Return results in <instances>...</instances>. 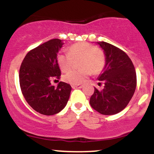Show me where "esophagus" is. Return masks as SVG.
Returning a JSON list of instances; mask_svg holds the SVG:
<instances>
[{"mask_svg": "<svg viewBox=\"0 0 154 154\" xmlns=\"http://www.w3.org/2000/svg\"><path fill=\"white\" fill-rule=\"evenodd\" d=\"M83 87V85H72V88H82Z\"/></svg>", "mask_w": 154, "mask_h": 154, "instance_id": "esophagus-1", "label": "esophagus"}]
</instances>
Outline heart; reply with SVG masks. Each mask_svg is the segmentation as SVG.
<instances>
[{
  "label": "heart",
  "mask_w": 154,
  "mask_h": 154,
  "mask_svg": "<svg viewBox=\"0 0 154 154\" xmlns=\"http://www.w3.org/2000/svg\"><path fill=\"white\" fill-rule=\"evenodd\" d=\"M81 59L79 66L81 70H70L64 75V80L72 85H78L84 82L91 75H98L103 70L106 65L105 54L95 45L82 42L69 47L68 54L58 55L57 60L60 68L66 72L71 68L74 60Z\"/></svg>",
  "instance_id": "1"
}]
</instances>
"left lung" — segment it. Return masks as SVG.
<instances>
[{"instance_id":"8db88e82","label":"left lung","mask_w":154,"mask_h":154,"mask_svg":"<svg viewBox=\"0 0 154 154\" xmlns=\"http://www.w3.org/2000/svg\"><path fill=\"white\" fill-rule=\"evenodd\" d=\"M97 43L106 56L105 67L98 77L104 86L102 90L94 88L90 104L100 114L113 115L122 111L133 96L136 72L131 59L123 51L106 42Z\"/></svg>"}]
</instances>
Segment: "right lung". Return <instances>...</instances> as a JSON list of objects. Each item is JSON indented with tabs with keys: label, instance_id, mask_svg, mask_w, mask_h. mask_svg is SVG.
Segmentation results:
<instances>
[{
	"label": "right lung",
	"instance_id": "right-lung-1",
	"mask_svg": "<svg viewBox=\"0 0 154 154\" xmlns=\"http://www.w3.org/2000/svg\"><path fill=\"white\" fill-rule=\"evenodd\" d=\"M59 39H52L27 53L19 69L21 91L28 104L43 115H54L66 106L72 87L60 82L52 85L51 79L61 76L57 54L63 45Z\"/></svg>",
	"mask_w": 154,
	"mask_h": 154
}]
</instances>
